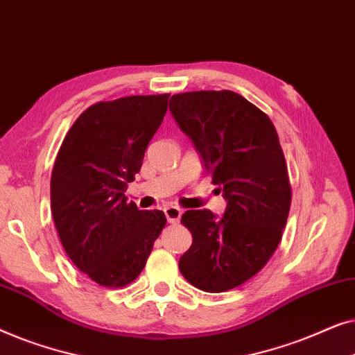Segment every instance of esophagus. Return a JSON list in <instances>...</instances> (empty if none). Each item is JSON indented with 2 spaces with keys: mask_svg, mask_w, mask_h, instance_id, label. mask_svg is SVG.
Masks as SVG:
<instances>
[{
  "mask_svg": "<svg viewBox=\"0 0 355 355\" xmlns=\"http://www.w3.org/2000/svg\"><path fill=\"white\" fill-rule=\"evenodd\" d=\"M163 211H164V215H166L168 223H173V225H176V223H179V220H181V215H182L181 208L169 205V207L164 208Z\"/></svg>",
  "mask_w": 355,
  "mask_h": 355,
  "instance_id": "1",
  "label": "esophagus"
}]
</instances>
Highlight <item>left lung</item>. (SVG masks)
<instances>
[{"label": "left lung", "instance_id": "1", "mask_svg": "<svg viewBox=\"0 0 355 355\" xmlns=\"http://www.w3.org/2000/svg\"><path fill=\"white\" fill-rule=\"evenodd\" d=\"M169 110L227 202L221 218L184 213L192 245L179 270L196 288L225 293L259 273L283 236L293 197L283 148L268 116L236 92L178 94Z\"/></svg>", "mask_w": 355, "mask_h": 355}]
</instances>
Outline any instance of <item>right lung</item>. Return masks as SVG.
I'll return each mask as SVG.
<instances>
[{"label": "right lung", "instance_id": "add662e5", "mask_svg": "<svg viewBox=\"0 0 355 355\" xmlns=\"http://www.w3.org/2000/svg\"><path fill=\"white\" fill-rule=\"evenodd\" d=\"M169 94L132 95L87 108L62 140L51 173V213L66 254L105 288L144 270L166 225L124 196L168 111Z\"/></svg>", "mask_w": 355, "mask_h": 355}]
</instances>
